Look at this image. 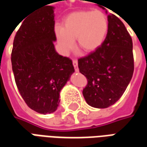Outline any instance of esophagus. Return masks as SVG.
<instances>
[{
	"label": "esophagus",
	"mask_w": 147,
	"mask_h": 147,
	"mask_svg": "<svg viewBox=\"0 0 147 147\" xmlns=\"http://www.w3.org/2000/svg\"><path fill=\"white\" fill-rule=\"evenodd\" d=\"M72 63H73V66L75 67V71L78 72L79 71V67H78V61L76 60H73L72 61Z\"/></svg>",
	"instance_id": "esophagus-1"
}]
</instances>
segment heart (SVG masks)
Returning a JSON list of instances; mask_svg holds the SVG:
<instances>
[{"label":"heart","instance_id":"heart-1","mask_svg":"<svg viewBox=\"0 0 147 147\" xmlns=\"http://www.w3.org/2000/svg\"><path fill=\"white\" fill-rule=\"evenodd\" d=\"M109 30V20L104 11H77L67 16L64 25L55 27L54 31L59 49L67 55L75 45L87 53L99 48L105 41Z\"/></svg>","mask_w":147,"mask_h":147}]
</instances>
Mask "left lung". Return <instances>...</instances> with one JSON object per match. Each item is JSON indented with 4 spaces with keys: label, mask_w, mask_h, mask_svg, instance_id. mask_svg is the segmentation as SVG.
Listing matches in <instances>:
<instances>
[{
    "label": "left lung",
    "mask_w": 147,
    "mask_h": 147,
    "mask_svg": "<svg viewBox=\"0 0 147 147\" xmlns=\"http://www.w3.org/2000/svg\"><path fill=\"white\" fill-rule=\"evenodd\" d=\"M101 8L107 14L105 6ZM107 17L109 30L102 45L78 60L80 73L88 80L83 94L86 103L94 108H108L116 103L134 71L132 39L119 18L112 13Z\"/></svg>",
    "instance_id": "obj_1"
}]
</instances>
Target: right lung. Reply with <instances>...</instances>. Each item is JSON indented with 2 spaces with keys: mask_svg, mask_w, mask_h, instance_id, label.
I'll return each instance as SVG.
<instances>
[{
  "mask_svg": "<svg viewBox=\"0 0 147 147\" xmlns=\"http://www.w3.org/2000/svg\"><path fill=\"white\" fill-rule=\"evenodd\" d=\"M54 7L30 13L16 32L11 65L16 86L31 109L41 114L57 109L60 93L74 73L72 61L56 51Z\"/></svg>",
  "mask_w": 147,
  "mask_h": 147,
  "instance_id": "add662e5",
  "label": "right lung"
}]
</instances>
